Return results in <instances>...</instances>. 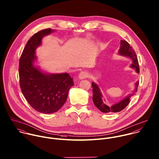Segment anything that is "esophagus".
I'll return each instance as SVG.
<instances>
[{"label": "esophagus", "mask_w": 159, "mask_h": 159, "mask_svg": "<svg viewBox=\"0 0 159 159\" xmlns=\"http://www.w3.org/2000/svg\"><path fill=\"white\" fill-rule=\"evenodd\" d=\"M88 73L87 72H85V71H82L80 74H79V79H80V80H82V79H85V78H87V77H88Z\"/></svg>", "instance_id": "esophagus-1"}]
</instances>
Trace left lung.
I'll list each match as a JSON object with an SVG mask.
<instances>
[{"label": "left lung", "mask_w": 159, "mask_h": 159, "mask_svg": "<svg viewBox=\"0 0 159 159\" xmlns=\"http://www.w3.org/2000/svg\"><path fill=\"white\" fill-rule=\"evenodd\" d=\"M118 54L122 56H125L131 59L133 61L132 64H131L130 67L134 69L136 72L139 73V67L138 58L134 50L133 49L130 44L125 40H121V44L118 51ZM139 85V81L135 83L134 89L128 96L125 98L120 100L119 102L109 106L106 103V100L103 98V95L102 92L98 87V85L95 82H92V85L93 87V102L95 107L102 112L107 113H116L122 111L125 109L130 102L131 97L138 91V87Z\"/></svg>", "instance_id": "1"}]
</instances>
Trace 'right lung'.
<instances>
[{
  "instance_id": "add662e5",
  "label": "right lung",
  "mask_w": 159,
  "mask_h": 159,
  "mask_svg": "<svg viewBox=\"0 0 159 159\" xmlns=\"http://www.w3.org/2000/svg\"><path fill=\"white\" fill-rule=\"evenodd\" d=\"M55 30L45 29L33 34L28 41L19 62L21 90L26 101L35 110L44 114L57 111L65 103L69 90L74 85L67 73L51 74L34 65L36 49L41 40Z\"/></svg>"
}]
</instances>
